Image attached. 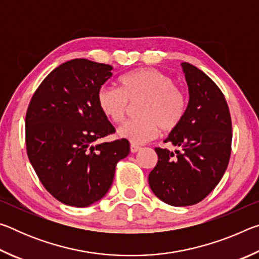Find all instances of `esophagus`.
I'll list each match as a JSON object with an SVG mask.
<instances>
[{
	"label": "esophagus",
	"instance_id": "34e87169",
	"mask_svg": "<svg viewBox=\"0 0 259 259\" xmlns=\"http://www.w3.org/2000/svg\"><path fill=\"white\" fill-rule=\"evenodd\" d=\"M139 150H140V146L135 145V144H131V145H130V151H131V153H136V152L139 151Z\"/></svg>",
	"mask_w": 259,
	"mask_h": 259
}]
</instances>
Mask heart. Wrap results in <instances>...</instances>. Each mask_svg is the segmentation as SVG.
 I'll return each mask as SVG.
<instances>
[{
  "instance_id": "b5f03b06",
  "label": "heart",
  "mask_w": 259,
  "mask_h": 259,
  "mask_svg": "<svg viewBox=\"0 0 259 259\" xmlns=\"http://www.w3.org/2000/svg\"><path fill=\"white\" fill-rule=\"evenodd\" d=\"M121 89L102 85L97 93L100 111L109 120L121 123L130 104L138 102L137 119L122 124L117 134L134 144L155 138L160 128L170 131L181 123L186 112V98L171 77L155 68H139L122 76Z\"/></svg>"
}]
</instances>
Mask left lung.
Wrapping results in <instances>:
<instances>
[{
  "instance_id": "obj_1",
  "label": "left lung",
  "mask_w": 259,
  "mask_h": 259,
  "mask_svg": "<svg viewBox=\"0 0 259 259\" xmlns=\"http://www.w3.org/2000/svg\"><path fill=\"white\" fill-rule=\"evenodd\" d=\"M182 67L190 102L181 123L164 140L181 150L155 147L157 163L148 175L153 193L174 207L198 203L217 186L232 144L231 114L221 89L198 67L188 63Z\"/></svg>"
}]
</instances>
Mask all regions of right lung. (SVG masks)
Wrapping results in <instances>:
<instances>
[{
  "instance_id": "add662e5",
  "label": "right lung",
  "mask_w": 259,
  "mask_h": 259,
  "mask_svg": "<svg viewBox=\"0 0 259 259\" xmlns=\"http://www.w3.org/2000/svg\"><path fill=\"white\" fill-rule=\"evenodd\" d=\"M111 65L72 59L55 68L35 91L26 113V150L46 190L72 207L97 202L111 187L126 139L96 144L115 133L100 111L97 93Z\"/></svg>"
}]
</instances>
